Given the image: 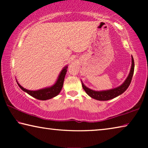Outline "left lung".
<instances>
[{
  "label": "left lung",
  "mask_w": 148,
  "mask_h": 148,
  "mask_svg": "<svg viewBox=\"0 0 148 148\" xmlns=\"http://www.w3.org/2000/svg\"><path fill=\"white\" fill-rule=\"evenodd\" d=\"M134 62L133 57L132 56V64L131 69L130 71L129 74L125 81L123 83L121 86L116 87V88L112 89L110 90H106V91H94L91 89L87 87L82 82V87L84 89V91L86 92V93L91 97V98L98 100V101H108V100L112 99L116 97L119 95H121L123 92L126 91L127 89L128 88L130 84H131L132 76L134 74Z\"/></svg>",
  "instance_id": "left-lung-1"
}]
</instances>
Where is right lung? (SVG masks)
<instances>
[{
    "instance_id": "obj_1",
    "label": "right lung",
    "mask_w": 148,
    "mask_h": 148,
    "mask_svg": "<svg viewBox=\"0 0 148 148\" xmlns=\"http://www.w3.org/2000/svg\"><path fill=\"white\" fill-rule=\"evenodd\" d=\"M67 69H68V66H67L64 67L63 69L61 71V73H60L56 84L53 85V86L49 87H46V88L44 89L36 90V91H31V90L25 89L17 81L16 82L17 84H18L19 87L23 91L26 92L27 93H28L35 99L41 100V101H46V100L53 98V97H56L57 95L59 94L60 91H61L62 86H63V82L65 75H66L67 72Z\"/></svg>"
}]
</instances>
